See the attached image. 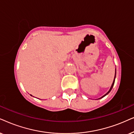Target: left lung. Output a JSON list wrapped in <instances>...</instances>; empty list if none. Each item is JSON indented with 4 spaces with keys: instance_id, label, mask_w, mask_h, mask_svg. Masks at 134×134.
Listing matches in <instances>:
<instances>
[{
    "instance_id": "obj_1",
    "label": "left lung",
    "mask_w": 134,
    "mask_h": 134,
    "mask_svg": "<svg viewBox=\"0 0 134 134\" xmlns=\"http://www.w3.org/2000/svg\"><path fill=\"white\" fill-rule=\"evenodd\" d=\"M116 69H115V78H114V80H113V83H112V85H111V88H110V90L108 91L107 92V93L105 94L104 96H103L102 97H101L100 98H99V99H102V98H103V97H105V96L106 95H107V94L109 93V92L111 91V90H112V88H113V85H114V83H115V78H116Z\"/></svg>"
}]
</instances>
